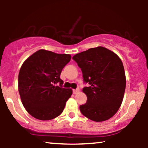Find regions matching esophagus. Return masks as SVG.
<instances>
[{
	"label": "esophagus",
	"instance_id": "1",
	"mask_svg": "<svg viewBox=\"0 0 148 148\" xmlns=\"http://www.w3.org/2000/svg\"><path fill=\"white\" fill-rule=\"evenodd\" d=\"M79 92V89H76V90H73V93L74 94H77Z\"/></svg>",
	"mask_w": 148,
	"mask_h": 148
}]
</instances>
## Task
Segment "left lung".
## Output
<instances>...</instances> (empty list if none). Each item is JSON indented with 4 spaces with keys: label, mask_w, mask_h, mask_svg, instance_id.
<instances>
[{
    "label": "left lung",
    "mask_w": 148,
    "mask_h": 148,
    "mask_svg": "<svg viewBox=\"0 0 148 148\" xmlns=\"http://www.w3.org/2000/svg\"><path fill=\"white\" fill-rule=\"evenodd\" d=\"M73 59L82 69L84 83L90 84L82 90L87 102L80 105L82 114L96 122L110 119L120 108L126 87L121 58L111 50L99 46L77 54Z\"/></svg>",
    "instance_id": "obj_1"
}]
</instances>
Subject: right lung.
I'll return each instance as SVG.
<instances>
[{
	"label": "right lung",
	"mask_w": 148,
	"mask_h": 148,
	"mask_svg": "<svg viewBox=\"0 0 148 148\" xmlns=\"http://www.w3.org/2000/svg\"><path fill=\"white\" fill-rule=\"evenodd\" d=\"M71 58L70 54L40 50L22 64L18 90L24 108L34 118L48 121L62 112L72 90L62 88L60 76Z\"/></svg>",
	"instance_id": "obj_1"
}]
</instances>
